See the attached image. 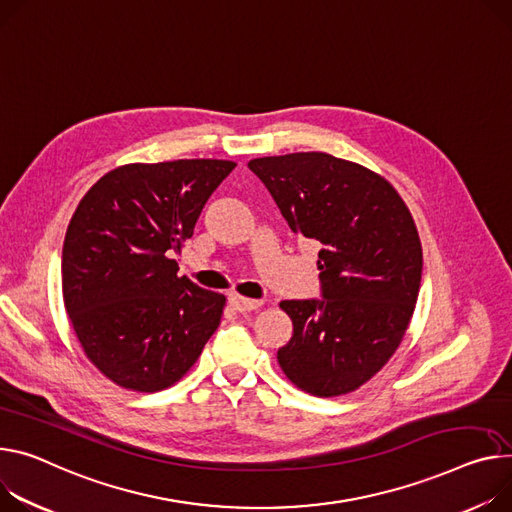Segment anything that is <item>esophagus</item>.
Instances as JSON below:
<instances>
[{"instance_id":"obj_1","label":"esophagus","mask_w":512,"mask_h":512,"mask_svg":"<svg viewBox=\"0 0 512 512\" xmlns=\"http://www.w3.org/2000/svg\"><path fill=\"white\" fill-rule=\"evenodd\" d=\"M229 303H231L233 309H238V311H254V309H258V307L262 305V301H258V299H248V297H242V295H238V293L229 295Z\"/></svg>"}]
</instances>
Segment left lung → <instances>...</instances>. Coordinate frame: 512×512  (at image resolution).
<instances>
[{"label":"left lung","mask_w":512,"mask_h":512,"mask_svg":"<svg viewBox=\"0 0 512 512\" xmlns=\"http://www.w3.org/2000/svg\"><path fill=\"white\" fill-rule=\"evenodd\" d=\"M248 168L291 231L322 244L324 299L281 301L293 338L279 365L311 396H344L385 367L410 326L422 279L414 219L383 176L324 151L256 157Z\"/></svg>","instance_id":"left-lung-1"}]
</instances>
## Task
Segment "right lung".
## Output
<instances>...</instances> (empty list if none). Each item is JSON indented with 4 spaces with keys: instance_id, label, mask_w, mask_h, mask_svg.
Wrapping results in <instances>:
<instances>
[{
    "instance_id": "right-lung-1",
    "label": "right lung",
    "mask_w": 512,
    "mask_h": 512,
    "mask_svg": "<svg viewBox=\"0 0 512 512\" xmlns=\"http://www.w3.org/2000/svg\"><path fill=\"white\" fill-rule=\"evenodd\" d=\"M233 168L127 164L77 205L63 242V301L86 357L116 385L145 393L174 385L217 330L225 295L178 277L172 256Z\"/></svg>"
}]
</instances>
